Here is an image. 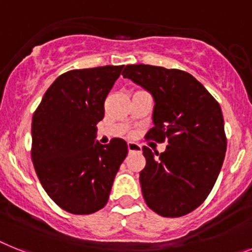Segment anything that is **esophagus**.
<instances>
[{
    "mask_svg": "<svg viewBox=\"0 0 252 252\" xmlns=\"http://www.w3.org/2000/svg\"><path fill=\"white\" fill-rule=\"evenodd\" d=\"M128 151L129 152H141V146L134 142H128Z\"/></svg>",
    "mask_w": 252,
    "mask_h": 252,
    "instance_id": "esophagus-1",
    "label": "esophagus"
}]
</instances>
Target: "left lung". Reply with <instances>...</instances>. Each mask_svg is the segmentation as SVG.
<instances>
[{
	"instance_id": "obj_1",
	"label": "left lung",
	"mask_w": 252,
	"mask_h": 252,
	"mask_svg": "<svg viewBox=\"0 0 252 252\" xmlns=\"http://www.w3.org/2000/svg\"><path fill=\"white\" fill-rule=\"evenodd\" d=\"M124 78L150 91L154 124L145 138L166 150L143 146L139 173L145 202L156 214L178 218L198 208L214 187L223 165L227 137L220 105L191 74L152 65H126Z\"/></svg>"
}]
</instances>
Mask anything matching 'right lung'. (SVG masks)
Segmentation results:
<instances>
[{
    "label": "right lung",
    "instance_id": "right-lung-1",
    "mask_svg": "<svg viewBox=\"0 0 252 252\" xmlns=\"http://www.w3.org/2000/svg\"><path fill=\"white\" fill-rule=\"evenodd\" d=\"M119 66L74 69L61 74L44 94L32 120V161L46 193L67 213L87 215L107 204L126 141L94 145Z\"/></svg>",
    "mask_w": 252,
    "mask_h": 252
}]
</instances>
